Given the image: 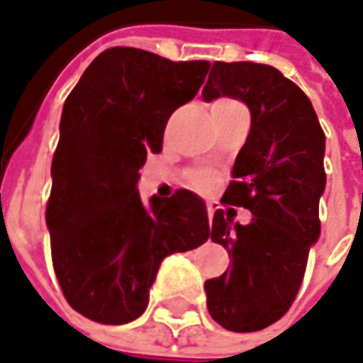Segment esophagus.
<instances>
[{
	"instance_id": "obj_1",
	"label": "esophagus",
	"mask_w": 363,
	"mask_h": 363,
	"mask_svg": "<svg viewBox=\"0 0 363 363\" xmlns=\"http://www.w3.org/2000/svg\"><path fill=\"white\" fill-rule=\"evenodd\" d=\"M213 211H216L213 203H208V216H210V220H213Z\"/></svg>"
}]
</instances>
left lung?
Masks as SVG:
<instances>
[{
	"label": "left lung",
	"instance_id": "1",
	"mask_svg": "<svg viewBox=\"0 0 363 363\" xmlns=\"http://www.w3.org/2000/svg\"><path fill=\"white\" fill-rule=\"evenodd\" d=\"M201 97L244 101L252 116L232 169L235 182L221 199L254 218L242 225L223 210L213 213L211 240L228 250L232 267L203 288L220 325L257 332L288 312L320 240L325 135L308 96L272 65L216 62Z\"/></svg>",
	"mask_w": 363,
	"mask_h": 363
}]
</instances>
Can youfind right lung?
<instances>
[{"instance_id": "add662e5", "label": "right lung", "mask_w": 363, "mask_h": 363, "mask_svg": "<svg viewBox=\"0 0 363 363\" xmlns=\"http://www.w3.org/2000/svg\"><path fill=\"white\" fill-rule=\"evenodd\" d=\"M210 62H169L152 51H101L63 104L51 162L45 223L65 300L99 323L133 322L164 257L210 238L206 201L138 191L147 153L162 152L165 123L191 101Z\"/></svg>"}]
</instances>
